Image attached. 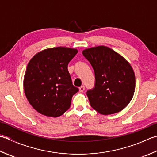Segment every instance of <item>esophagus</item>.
I'll return each instance as SVG.
<instances>
[{
    "label": "esophagus",
    "mask_w": 157,
    "mask_h": 157,
    "mask_svg": "<svg viewBox=\"0 0 157 157\" xmlns=\"http://www.w3.org/2000/svg\"><path fill=\"white\" fill-rule=\"evenodd\" d=\"M84 90H85V86H84V85H82L81 87H79V91H80V92H82Z\"/></svg>",
    "instance_id": "esophagus-1"
}]
</instances>
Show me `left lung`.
Instances as JSON below:
<instances>
[{"mask_svg": "<svg viewBox=\"0 0 157 157\" xmlns=\"http://www.w3.org/2000/svg\"><path fill=\"white\" fill-rule=\"evenodd\" d=\"M95 72V87L87 92L91 106L101 114L119 113L129 104L136 87V78L130 63L105 46L82 52Z\"/></svg>", "mask_w": 157, "mask_h": 157, "instance_id": "1", "label": "left lung"}]
</instances>
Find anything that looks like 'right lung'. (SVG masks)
Instances as JSON below:
<instances>
[{
  "mask_svg": "<svg viewBox=\"0 0 157 157\" xmlns=\"http://www.w3.org/2000/svg\"><path fill=\"white\" fill-rule=\"evenodd\" d=\"M77 53V49L72 48H50L36 53L28 63L24 92L39 113L57 117L69 109L78 89L72 85L68 65Z\"/></svg>",
  "mask_w": 157,
  "mask_h": 157,
  "instance_id": "obj_1",
  "label": "right lung"
}]
</instances>
